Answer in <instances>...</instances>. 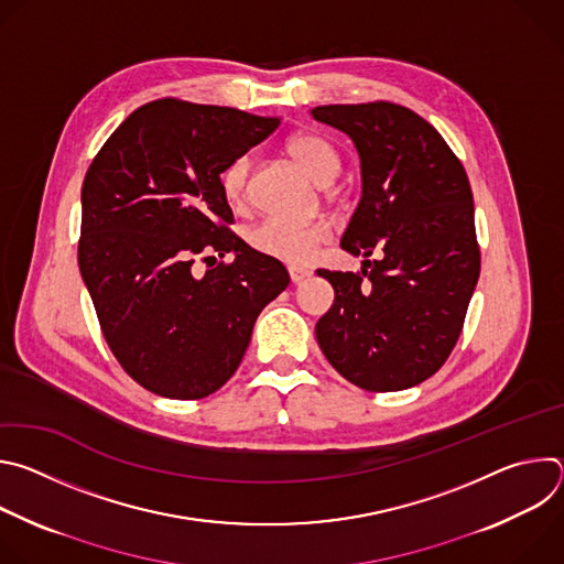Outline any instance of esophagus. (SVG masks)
<instances>
[{
	"mask_svg": "<svg viewBox=\"0 0 564 564\" xmlns=\"http://www.w3.org/2000/svg\"><path fill=\"white\" fill-rule=\"evenodd\" d=\"M288 274H290V281H292V283H301V281H305V279L310 276V270L292 265V268H288Z\"/></svg>",
	"mask_w": 564,
	"mask_h": 564,
	"instance_id": "1",
	"label": "esophagus"
}]
</instances>
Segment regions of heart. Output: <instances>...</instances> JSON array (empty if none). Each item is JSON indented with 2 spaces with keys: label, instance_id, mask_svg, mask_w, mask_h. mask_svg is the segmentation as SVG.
<instances>
[{
  "label": "heart",
  "instance_id": "heart-1",
  "mask_svg": "<svg viewBox=\"0 0 564 564\" xmlns=\"http://www.w3.org/2000/svg\"><path fill=\"white\" fill-rule=\"evenodd\" d=\"M288 155L318 185H328L339 174V153L337 149L316 133H296L285 144ZM248 176L250 160L248 155L236 158L223 172V192L231 205H240L248 196ZM330 231L324 223H303L285 216H268L254 225L248 234L250 246L276 261L283 263H307L318 246H324Z\"/></svg>",
  "mask_w": 564,
  "mask_h": 564
}]
</instances>
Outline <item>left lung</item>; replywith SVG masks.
<instances>
[{
  "label": "left lung",
  "mask_w": 564,
  "mask_h": 564,
  "mask_svg": "<svg viewBox=\"0 0 564 564\" xmlns=\"http://www.w3.org/2000/svg\"><path fill=\"white\" fill-rule=\"evenodd\" d=\"M361 160V198L341 248L361 272L316 270L335 288L316 321L333 368L370 392L422 383L448 359L479 276L475 209L466 172L433 124L390 105L314 107ZM381 251L370 264L367 257Z\"/></svg>",
  "instance_id": "1"
}]
</instances>
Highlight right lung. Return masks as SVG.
I'll list each match as a JSON object with an SVG mask.
<instances>
[{"mask_svg": "<svg viewBox=\"0 0 564 564\" xmlns=\"http://www.w3.org/2000/svg\"><path fill=\"white\" fill-rule=\"evenodd\" d=\"M279 124L155 100L111 133L85 176L79 274L111 352L160 397L216 392L243 359L261 310L290 283L283 263L227 229L234 214L220 181ZM200 253H231L232 263L196 278Z\"/></svg>", "mask_w": 564, "mask_h": 564, "instance_id": "add662e5", "label": "right lung"}]
</instances>
